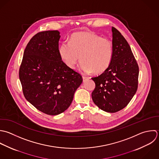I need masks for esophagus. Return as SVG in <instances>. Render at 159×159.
I'll return each mask as SVG.
<instances>
[{
    "mask_svg": "<svg viewBox=\"0 0 159 159\" xmlns=\"http://www.w3.org/2000/svg\"><path fill=\"white\" fill-rule=\"evenodd\" d=\"M82 79H83V81H84V82H85V80H87V79H89V77H87V76H84V75H83V76H82Z\"/></svg>",
    "mask_w": 159,
    "mask_h": 159,
    "instance_id": "esophagus-1",
    "label": "esophagus"
}]
</instances>
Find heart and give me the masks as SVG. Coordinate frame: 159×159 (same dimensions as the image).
Instances as JSON below:
<instances>
[{
  "mask_svg": "<svg viewBox=\"0 0 159 159\" xmlns=\"http://www.w3.org/2000/svg\"><path fill=\"white\" fill-rule=\"evenodd\" d=\"M59 56L70 69H74L79 56L80 69L84 73L101 74L110 66L113 57L112 41L90 32L74 34L69 42H63L59 48Z\"/></svg>",
  "mask_w": 159,
  "mask_h": 159,
  "instance_id": "1",
  "label": "heart"
}]
</instances>
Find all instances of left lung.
<instances>
[{
  "label": "left lung",
  "mask_w": 159,
  "mask_h": 159,
  "mask_svg": "<svg viewBox=\"0 0 159 159\" xmlns=\"http://www.w3.org/2000/svg\"><path fill=\"white\" fill-rule=\"evenodd\" d=\"M113 57L109 67L92 77L95 88L92 93L94 103L109 113L126 107L138 87L139 66L131 49L121 33L112 27Z\"/></svg>",
  "instance_id": "8db88e82"
}]
</instances>
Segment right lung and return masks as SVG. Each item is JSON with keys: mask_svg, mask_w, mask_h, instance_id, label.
Segmentation results:
<instances>
[{"mask_svg": "<svg viewBox=\"0 0 159 159\" xmlns=\"http://www.w3.org/2000/svg\"><path fill=\"white\" fill-rule=\"evenodd\" d=\"M59 34L52 30L33 36L24 51L19 69L25 98L49 115L66 111L82 82L81 75L69 68L59 56Z\"/></svg>", "mask_w": 159, "mask_h": 159, "instance_id": "add662e5", "label": "right lung"}]
</instances>
